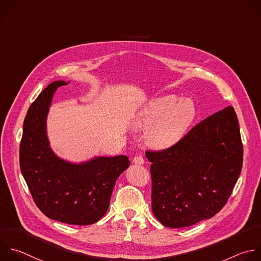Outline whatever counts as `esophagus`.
<instances>
[{"mask_svg":"<svg viewBox=\"0 0 261 261\" xmlns=\"http://www.w3.org/2000/svg\"><path fill=\"white\" fill-rule=\"evenodd\" d=\"M133 163L136 165H142L144 163V159L142 155H135L133 158Z\"/></svg>","mask_w":261,"mask_h":261,"instance_id":"obj_1","label":"esophagus"}]
</instances>
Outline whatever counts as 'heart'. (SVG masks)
I'll list each match as a JSON object with an SVG mask.
<instances>
[{"label":"heart","instance_id":"b5f03b06","mask_svg":"<svg viewBox=\"0 0 261 261\" xmlns=\"http://www.w3.org/2000/svg\"><path fill=\"white\" fill-rule=\"evenodd\" d=\"M197 115L195 103L189 98L166 95L152 99L139 114L136 126L147 128L146 142L155 149L176 144L187 133Z\"/></svg>","mask_w":261,"mask_h":261}]
</instances>
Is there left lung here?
<instances>
[{"label":"left lung","mask_w":261,"mask_h":261,"mask_svg":"<svg viewBox=\"0 0 261 261\" xmlns=\"http://www.w3.org/2000/svg\"><path fill=\"white\" fill-rule=\"evenodd\" d=\"M145 155L151 162V209L163 225L179 228L213 217L230 197L243 165L233 108L206 118L173 146Z\"/></svg>","instance_id":"8db88e82"}]
</instances>
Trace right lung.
<instances>
[{
  "label": "right lung",
  "instance_id": "obj_1",
  "mask_svg": "<svg viewBox=\"0 0 261 261\" xmlns=\"http://www.w3.org/2000/svg\"><path fill=\"white\" fill-rule=\"evenodd\" d=\"M66 85L55 81L30 107L23 122L19 164L38 208L49 218L74 225L98 221L108 211L116 180L130 162L126 155L70 164L49 147L46 118L53 94Z\"/></svg>",
  "mask_w": 261,
  "mask_h": 261
}]
</instances>
